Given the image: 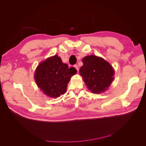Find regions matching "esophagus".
<instances>
[{
  "mask_svg": "<svg viewBox=\"0 0 146 146\" xmlns=\"http://www.w3.org/2000/svg\"><path fill=\"white\" fill-rule=\"evenodd\" d=\"M74 67L76 68V69H77V71H78V66L77 65H76V64H75L74 66Z\"/></svg>",
  "mask_w": 146,
  "mask_h": 146,
  "instance_id": "1",
  "label": "esophagus"
}]
</instances>
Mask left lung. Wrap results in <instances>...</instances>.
<instances>
[{
	"instance_id": "8db88e82",
	"label": "left lung",
	"mask_w": 146,
	"mask_h": 146,
	"mask_svg": "<svg viewBox=\"0 0 146 146\" xmlns=\"http://www.w3.org/2000/svg\"><path fill=\"white\" fill-rule=\"evenodd\" d=\"M82 62L83 65L80 69V73L88 89L96 94L107 90L114 79L112 66L95 55L85 56Z\"/></svg>"
}]
</instances>
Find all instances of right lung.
<instances>
[{
    "label": "right lung",
    "instance_id": "add662e5",
    "mask_svg": "<svg viewBox=\"0 0 146 146\" xmlns=\"http://www.w3.org/2000/svg\"><path fill=\"white\" fill-rule=\"evenodd\" d=\"M77 71L74 67L69 68L60 57L55 55L39 64L35 71V79L44 94L56 98L65 93L70 77Z\"/></svg>",
    "mask_w": 146,
    "mask_h": 146
}]
</instances>
